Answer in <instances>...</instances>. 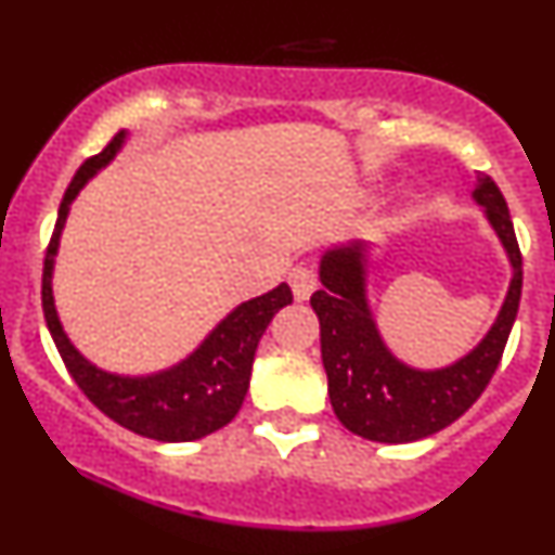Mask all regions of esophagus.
<instances>
[{
  "mask_svg": "<svg viewBox=\"0 0 555 555\" xmlns=\"http://www.w3.org/2000/svg\"><path fill=\"white\" fill-rule=\"evenodd\" d=\"M317 271L306 262H298V266L289 268V287H293L295 300H309L311 293L317 289Z\"/></svg>",
  "mask_w": 555,
  "mask_h": 555,
  "instance_id": "obj_1",
  "label": "esophagus"
}]
</instances>
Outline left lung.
<instances>
[{
  "label": "left lung",
  "mask_w": 555,
  "mask_h": 555,
  "mask_svg": "<svg viewBox=\"0 0 555 555\" xmlns=\"http://www.w3.org/2000/svg\"><path fill=\"white\" fill-rule=\"evenodd\" d=\"M473 198L483 206L491 228L513 266L500 317L486 338L440 371H416L397 360L378 335L365 293V242L324 251L319 262L322 289L311 295L319 317L327 395L338 422L349 433L376 443H413L456 422L489 386L511 338L524 284V260L505 195L489 173H478Z\"/></svg>",
  "instance_id": "obj_1"
}]
</instances>
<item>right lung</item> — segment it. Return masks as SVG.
<instances>
[{"instance_id": "obj_1", "label": "right lung", "mask_w": 555, "mask_h": 555, "mask_svg": "<svg viewBox=\"0 0 555 555\" xmlns=\"http://www.w3.org/2000/svg\"><path fill=\"white\" fill-rule=\"evenodd\" d=\"M126 142V133H115L109 144L99 155L88 158L66 188L64 201L59 206L53 236L44 251L42 271V311L48 322L53 344L64 360L66 371L80 386L82 395L120 427L142 435V438L160 440V443H188V440L206 438L233 422L242 408L246 389H249L251 362H255L257 344L271 324L273 313L293 304V293L287 284H279L271 293L251 298L238 306L206 335L204 344L169 371L153 376H117L102 367L91 365L66 338L53 306V257L59 251V238L64 231L66 215L72 201L77 198L88 179L102 166L109 164L117 150Z\"/></svg>"}]
</instances>
